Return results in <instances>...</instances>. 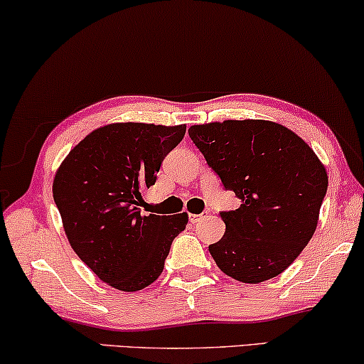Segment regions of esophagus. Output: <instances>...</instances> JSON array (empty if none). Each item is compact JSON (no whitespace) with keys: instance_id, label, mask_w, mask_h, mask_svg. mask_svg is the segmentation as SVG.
Masks as SVG:
<instances>
[{"instance_id":"1","label":"esophagus","mask_w":364,"mask_h":364,"mask_svg":"<svg viewBox=\"0 0 364 364\" xmlns=\"http://www.w3.org/2000/svg\"><path fill=\"white\" fill-rule=\"evenodd\" d=\"M200 219H203V214H189V222L191 224H198Z\"/></svg>"}]
</instances>
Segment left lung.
Returning <instances> with one entry per match:
<instances>
[{"mask_svg": "<svg viewBox=\"0 0 364 364\" xmlns=\"http://www.w3.org/2000/svg\"><path fill=\"white\" fill-rule=\"evenodd\" d=\"M188 132L225 191L242 200L220 213L225 234L209 245L217 267L252 284L281 274L316 232L328 186L317 155L269 121L213 122Z\"/></svg>", "mask_w": 364, "mask_h": 364, "instance_id": "left-lung-1", "label": "left lung"}]
</instances>
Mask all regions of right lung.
<instances>
[{"mask_svg":"<svg viewBox=\"0 0 364 364\" xmlns=\"http://www.w3.org/2000/svg\"><path fill=\"white\" fill-rule=\"evenodd\" d=\"M186 126L109 124L70 151L53 180V200L65 234L81 262L105 283L132 292L164 271L188 214H140L145 189L154 186L165 156Z\"/></svg>","mask_w":364,"mask_h":364,"instance_id":"right-lung-1","label":"right lung"}]
</instances>
